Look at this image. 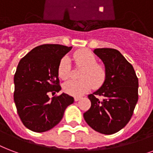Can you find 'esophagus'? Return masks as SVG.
<instances>
[{"label":"esophagus","instance_id":"obj_1","mask_svg":"<svg viewBox=\"0 0 153 153\" xmlns=\"http://www.w3.org/2000/svg\"><path fill=\"white\" fill-rule=\"evenodd\" d=\"M81 98V97H74V100H75V102H77V101H79Z\"/></svg>","mask_w":153,"mask_h":153}]
</instances>
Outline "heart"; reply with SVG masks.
I'll return each mask as SVG.
<instances>
[{"label": "heart", "instance_id": "obj_1", "mask_svg": "<svg viewBox=\"0 0 153 153\" xmlns=\"http://www.w3.org/2000/svg\"><path fill=\"white\" fill-rule=\"evenodd\" d=\"M73 59L77 67L83 68L80 73L81 80L69 81L64 85V90L72 96H81L93 88H98L105 82L106 68L97 64V56L88 50H78L73 54ZM58 75L62 80H68L72 76V64L68 56H64L58 64Z\"/></svg>", "mask_w": 153, "mask_h": 153}]
</instances>
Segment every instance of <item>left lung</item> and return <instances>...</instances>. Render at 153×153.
Returning <instances> with one entry per match:
<instances>
[{
	"mask_svg": "<svg viewBox=\"0 0 153 153\" xmlns=\"http://www.w3.org/2000/svg\"><path fill=\"white\" fill-rule=\"evenodd\" d=\"M94 52L105 64L106 78L100 89L88 96L91 106L84 119L94 131L111 135L131 118L139 97V81L132 65L118 50L97 48Z\"/></svg>",
	"mask_w": 153,
	"mask_h": 153,
	"instance_id": "8db88e82",
	"label": "left lung"
}]
</instances>
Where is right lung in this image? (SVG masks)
<instances>
[{"instance_id":"right-lung-1","label":"right lung","mask_w":153,"mask_h":153,"mask_svg":"<svg viewBox=\"0 0 153 153\" xmlns=\"http://www.w3.org/2000/svg\"><path fill=\"white\" fill-rule=\"evenodd\" d=\"M72 47L43 44L32 49L19 61L14 74L13 99L21 120L34 132H44L61 121L74 98L63 93L51 99L48 94L61 89L58 64Z\"/></svg>"}]
</instances>
